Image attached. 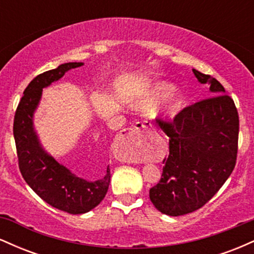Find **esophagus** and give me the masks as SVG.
<instances>
[{"label": "esophagus", "mask_w": 254, "mask_h": 254, "mask_svg": "<svg viewBox=\"0 0 254 254\" xmlns=\"http://www.w3.org/2000/svg\"><path fill=\"white\" fill-rule=\"evenodd\" d=\"M150 127H151V124L148 123V122H138V123H136L133 127H129L127 131V144H129L131 148H136L139 142L138 137L144 135V133H147ZM130 160L131 162H137V159L133 156H131Z\"/></svg>", "instance_id": "34e87169"}]
</instances>
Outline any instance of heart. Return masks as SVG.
Wrapping results in <instances>:
<instances>
[{
  "label": "heart",
  "mask_w": 254,
  "mask_h": 254,
  "mask_svg": "<svg viewBox=\"0 0 254 254\" xmlns=\"http://www.w3.org/2000/svg\"><path fill=\"white\" fill-rule=\"evenodd\" d=\"M174 89H176V87L173 84L168 82H157L148 92V94L139 101V109L144 111L153 110L154 107L160 105L162 101H165L166 99L170 97L172 93L174 92ZM184 105H185V99L182 95H176L168 103L167 107H166V113L171 116V117H173V116L178 115L183 110Z\"/></svg>",
  "instance_id": "heart-1"
}]
</instances>
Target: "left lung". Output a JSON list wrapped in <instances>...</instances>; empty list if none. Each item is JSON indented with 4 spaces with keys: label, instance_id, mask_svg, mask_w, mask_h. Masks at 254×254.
<instances>
[{
    "label": "left lung",
    "instance_id": "8db88e82",
    "mask_svg": "<svg viewBox=\"0 0 254 254\" xmlns=\"http://www.w3.org/2000/svg\"><path fill=\"white\" fill-rule=\"evenodd\" d=\"M192 71L200 83L210 84L212 97L185 107L170 122L156 119L170 137V155L149 198L157 210L170 216L202 208L237 164L239 115L234 101L216 78Z\"/></svg>",
    "mask_w": 254,
    "mask_h": 254
}]
</instances>
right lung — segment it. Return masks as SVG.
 <instances>
[{"mask_svg":"<svg viewBox=\"0 0 254 254\" xmlns=\"http://www.w3.org/2000/svg\"><path fill=\"white\" fill-rule=\"evenodd\" d=\"M81 65L83 63H64L34 77L17 105L13 127L19 168L25 182L51 206L72 215L88 212L104 199L111 180L110 167L107 166L103 179L95 182H87L75 176L43 149L33 127V115L43 88L60 80L70 69ZM98 143L105 144L101 135L98 137Z\"/></svg>","mask_w":254,"mask_h":254,"instance_id":"right-lung-1","label":"right lung"}]
</instances>
